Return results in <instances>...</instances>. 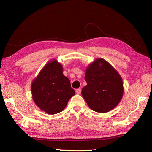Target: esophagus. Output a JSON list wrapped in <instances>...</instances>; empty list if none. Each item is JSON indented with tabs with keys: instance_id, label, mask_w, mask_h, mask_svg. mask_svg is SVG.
Returning <instances> with one entry per match:
<instances>
[{
	"instance_id": "obj_1",
	"label": "esophagus",
	"mask_w": 152,
	"mask_h": 152,
	"mask_svg": "<svg viewBox=\"0 0 152 152\" xmlns=\"http://www.w3.org/2000/svg\"><path fill=\"white\" fill-rule=\"evenodd\" d=\"M76 93H77V94H80V93H81V89H76Z\"/></svg>"
}]
</instances>
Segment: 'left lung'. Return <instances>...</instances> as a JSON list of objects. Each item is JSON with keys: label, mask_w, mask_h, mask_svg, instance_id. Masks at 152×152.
Wrapping results in <instances>:
<instances>
[{"label": "left lung", "mask_w": 152, "mask_h": 152, "mask_svg": "<svg viewBox=\"0 0 152 152\" xmlns=\"http://www.w3.org/2000/svg\"><path fill=\"white\" fill-rule=\"evenodd\" d=\"M87 86L82 96L94 111L104 113L115 108L123 97L124 86L119 73L103 58H97L86 69Z\"/></svg>", "instance_id": "8db88e82"}]
</instances>
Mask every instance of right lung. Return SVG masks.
Listing matches in <instances>:
<instances>
[{"label":"right lung","instance_id":"right-lung-1","mask_svg":"<svg viewBox=\"0 0 152 152\" xmlns=\"http://www.w3.org/2000/svg\"><path fill=\"white\" fill-rule=\"evenodd\" d=\"M32 99L42 111L50 115L62 112L75 94L70 81L63 73L56 59L45 64L31 84Z\"/></svg>","mask_w":152,"mask_h":152}]
</instances>
